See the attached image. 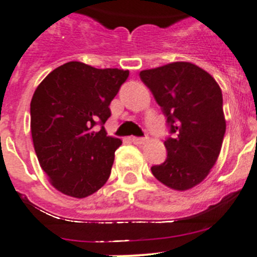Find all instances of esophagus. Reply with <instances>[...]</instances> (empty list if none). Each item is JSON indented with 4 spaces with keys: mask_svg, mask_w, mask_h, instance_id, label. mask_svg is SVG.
Here are the masks:
<instances>
[{
    "mask_svg": "<svg viewBox=\"0 0 257 257\" xmlns=\"http://www.w3.org/2000/svg\"><path fill=\"white\" fill-rule=\"evenodd\" d=\"M146 141H147V137H133L132 138V142H133L134 145H143Z\"/></svg>",
    "mask_w": 257,
    "mask_h": 257,
    "instance_id": "1",
    "label": "esophagus"
}]
</instances>
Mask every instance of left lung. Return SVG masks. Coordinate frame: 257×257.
Returning <instances> with one entry per match:
<instances>
[{
  "label": "left lung",
  "mask_w": 257,
  "mask_h": 257,
  "mask_svg": "<svg viewBox=\"0 0 257 257\" xmlns=\"http://www.w3.org/2000/svg\"><path fill=\"white\" fill-rule=\"evenodd\" d=\"M140 77L174 134L164 142L166 160L152 166V174L175 191L193 188L207 177L223 145L226 124L220 87L207 71L184 61L142 70Z\"/></svg>",
  "instance_id": "left-lung-1"
}]
</instances>
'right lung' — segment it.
<instances>
[{
    "label": "right lung",
    "mask_w": 257,
    "mask_h": 257,
    "mask_svg": "<svg viewBox=\"0 0 257 257\" xmlns=\"http://www.w3.org/2000/svg\"><path fill=\"white\" fill-rule=\"evenodd\" d=\"M128 77V70L70 61L37 87L31 102L34 150L50 183L64 195L84 198L107 182L121 141L107 136L103 124Z\"/></svg>",
    "instance_id": "obj_1"
}]
</instances>
